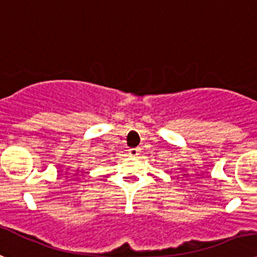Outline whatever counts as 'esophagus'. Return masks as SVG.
I'll return each mask as SVG.
<instances>
[{"instance_id":"esophagus-1","label":"esophagus","mask_w":257,"mask_h":257,"mask_svg":"<svg viewBox=\"0 0 257 257\" xmlns=\"http://www.w3.org/2000/svg\"><path fill=\"white\" fill-rule=\"evenodd\" d=\"M139 153H141V149H139V148H131V149H129V156L134 157V158H136V157H138Z\"/></svg>"}]
</instances>
